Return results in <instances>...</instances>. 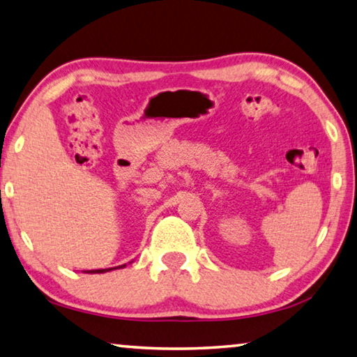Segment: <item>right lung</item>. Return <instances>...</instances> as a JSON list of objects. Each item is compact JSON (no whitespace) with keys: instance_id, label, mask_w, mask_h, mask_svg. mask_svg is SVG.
Instances as JSON below:
<instances>
[{"instance_id":"add662e5","label":"right lung","mask_w":357,"mask_h":357,"mask_svg":"<svg viewBox=\"0 0 357 357\" xmlns=\"http://www.w3.org/2000/svg\"><path fill=\"white\" fill-rule=\"evenodd\" d=\"M116 268H126V264H121V266H116ZM114 268H108V269H94V271H84L86 274H102V273H108V271H112Z\"/></svg>"}]
</instances>
